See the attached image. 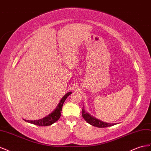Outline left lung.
I'll use <instances>...</instances> for the list:
<instances>
[{"label": "left lung", "mask_w": 151, "mask_h": 151, "mask_svg": "<svg viewBox=\"0 0 151 151\" xmlns=\"http://www.w3.org/2000/svg\"><path fill=\"white\" fill-rule=\"evenodd\" d=\"M81 113H82V116L85 121L93 127H97L99 128H105V127L113 126L114 124H116V123H108L103 122L99 119H96V118L93 117L92 116L87 113V112H86L83 109V107L82 109V112H81Z\"/></svg>", "instance_id": "1"}]
</instances>
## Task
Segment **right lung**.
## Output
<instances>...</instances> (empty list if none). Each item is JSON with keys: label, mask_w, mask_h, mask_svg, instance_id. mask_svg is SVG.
Listing matches in <instances>:
<instances>
[{"label": "right lung", "mask_w": 151, "mask_h": 151, "mask_svg": "<svg viewBox=\"0 0 151 151\" xmlns=\"http://www.w3.org/2000/svg\"><path fill=\"white\" fill-rule=\"evenodd\" d=\"M71 92H68L66 94L64 95L63 97L61 99V100L60 101L59 103L58 104L56 108H55L51 113H50L48 116H45L44 118L40 119L38 120H26L24 119L25 122H27L29 123H32L33 124H35V125L40 126V127H46V126H49L56 122L61 117V111H62V107L63 106V104L64 101H66L67 97L71 94Z\"/></svg>", "instance_id": "obj_1"}]
</instances>
